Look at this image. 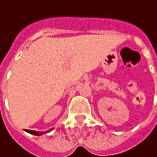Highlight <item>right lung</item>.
I'll return each mask as SVG.
<instances>
[{
	"label": "right lung",
	"instance_id": "right-lung-1",
	"mask_svg": "<svg viewBox=\"0 0 157 157\" xmlns=\"http://www.w3.org/2000/svg\"><path fill=\"white\" fill-rule=\"evenodd\" d=\"M26 132L32 134V135H35V136H41L44 133H47V132H37V131H33V130H26Z\"/></svg>",
	"mask_w": 157,
	"mask_h": 157
}]
</instances>
